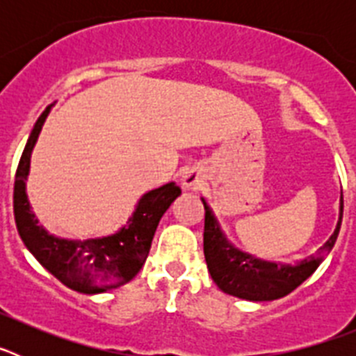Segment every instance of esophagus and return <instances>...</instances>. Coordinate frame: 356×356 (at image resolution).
Instances as JSON below:
<instances>
[{
	"mask_svg": "<svg viewBox=\"0 0 356 356\" xmlns=\"http://www.w3.org/2000/svg\"><path fill=\"white\" fill-rule=\"evenodd\" d=\"M201 184H203V176H201L200 171H196V169L187 171L184 175V178H181V185H184L185 188H191V191H197V188L201 187Z\"/></svg>",
	"mask_w": 356,
	"mask_h": 356,
	"instance_id": "1",
	"label": "esophagus"
}]
</instances>
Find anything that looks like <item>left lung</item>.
<instances>
[{
  "label": "left lung",
  "instance_id": "1",
  "mask_svg": "<svg viewBox=\"0 0 356 356\" xmlns=\"http://www.w3.org/2000/svg\"><path fill=\"white\" fill-rule=\"evenodd\" d=\"M201 201L205 207L203 253H205L210 276L222 292L248 301L278 300L294 291L296 287H300L319 267L325 254L332 251L333 244L337 241L339 229H341L342 210H344V200L341 196V212H339L337 226L328 241L317 250L316 254L300 260L294 266L291 264H280L278 266L275 262L254 259L251 254L235 250L222 235L210 207L207 205L205 200Z\"/></svg>",
  "mask_w": 356,
  "mask_h": 356
}]
</instances>
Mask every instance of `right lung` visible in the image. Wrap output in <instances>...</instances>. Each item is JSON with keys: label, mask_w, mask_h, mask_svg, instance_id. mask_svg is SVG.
Listing matches in <instances>:
<instances>
[{"label": "right lung", "mask_w": 356, "mask_h": 356, "mask_svg": "<svg viewBox=\"0 0 356 356\" xmlns=\"http://www.w3.org/2000/svg\"><path fill=\"white\" fill-rule=\"evenodd\" d=\"M53 105L44 110L31 130L19 160L14 181V217L24 246L65 287L83 294H97L128 284L149 253L160 219L181 194L176 184H165L140 197L127 226L118 234L87 241H65L49 235L31 213L24 181L30 171V155Z\"/></svg>", "instance_id": "add662e5"}]
</instances>
